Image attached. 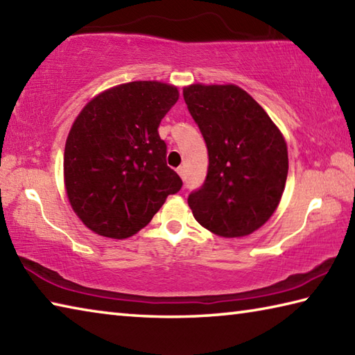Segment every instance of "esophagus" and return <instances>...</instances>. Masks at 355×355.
Here are the masks:
<instances>
[{"label": "esophagus", "instance_id": "esophagus-1", "mask_svg": "<svg viewBox=\"0 0 355 355\" xmlns=\"http://www.w3.org/2000/svg\"><path fill=\"white\" fill-rule=\"evenodd\" d=\"M178 174H179V176H181V178H184V173H185V170H184V166H178Z\"/></svg>", "mask_w": 355, "mask_h": 355}]
</instances>
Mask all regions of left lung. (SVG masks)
I'll use <instances>...</instances> for the list:
<instances>
[{
	"mask_svg": "<svg viewBox=\"0 0 355 355\" xmlns=\"http://www.w3.org/2000/svg\"><path fill=\"white\" fill-rule=\"evenodd\" d=\"M184 99L206 140L207 176L189 196L195 220L215 235L257 231L281 202L288 174L287 143L250 93L235 84H191Z\"/></svg>",
	"mask_w": 355,
	"mask_h": 355,
	"instance_id": "8db88e82",
	"label": "left lung"
}]
</instances>
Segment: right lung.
Listing matches in <instances>:
<instances>
[{"label": "right lung", "mask_w": 355, "mask_h": 355, "mask_svg": "<svg viewBox=\"0 0 355 355\" xmlns=\"http://www.w3.org/2000/svg\"><path fill=\"white\" fill-rule=\"evenodd\" d=\"M178 99L176 85L134 80L98 93L79 112L65 143L64 182L92 232L132 237L181 190L157 130Z\"/></svg>", "instance_id": "right-lung-1"}]
</instances>
